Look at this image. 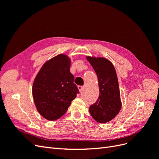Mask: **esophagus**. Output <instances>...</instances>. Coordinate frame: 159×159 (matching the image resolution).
<instances>
[{
	"label": "esophagus",
	"instance_id": "esophagus-1",
	"mask_svg": "<svg viewBox=\"0 0 159 159\" xmlns=\"http://www.w3.org/2000/svg\"><path fill=\"white\" fill-rule=\"evenodd\" d=\"M78 89H79V91H80V92H81V91H82V90H83L84 86L79 85V86H78Z\"/></svg>",
	"mask_w": 159,
	"mask_h": 159
}]
</instances>
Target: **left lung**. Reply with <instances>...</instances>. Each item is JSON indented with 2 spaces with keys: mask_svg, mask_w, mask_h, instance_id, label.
<instances>
[{
  "mask_svg": "<svg viewBox=\"0 0 159 159\" xmlns=\"http://www.w3.org/2000/svg\"><path fill=\"white\" fill-rule=\"evenodd\" d=\"M98 75L99 96L89 111L100 123H107L117 116L122 107L118 79L113 64L103 57L86 56Z\"/></svg>",
  "mask_w": 159,
  "mask_h": 159,
  "instance_id": "obj_1",
  "label": "left lung"
}]
</instances>
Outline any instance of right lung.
<instances>
[{"mask_svg":"<svg viewBox=\"0 0 159 159\" xmlns=\"http://www.w3.org/2000/svg\"><path fill=\"white\" fill-rule=\"evenodd\" d=\"M70 66L69 56L60 54L43 64L34 80L32 96L36 109L48 121L63 116L79 93Z\"/></svg>","mask_w":159,"mask_h":159,"instance_id":"add662e5","label":"right lung"}]
</instances>
